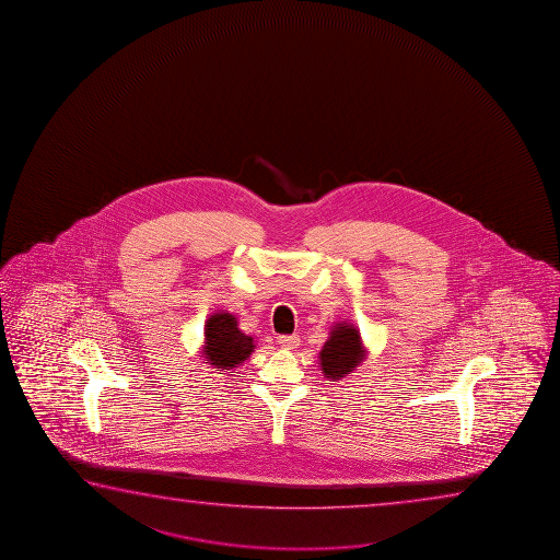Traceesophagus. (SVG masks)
<instances>
[{
  "label": "esophagus",
  "instance_id": "1",
  "mask_svg": "<svg viewBox=\"0 0 560 560\" xmlns=\"http://www.w3.org/2000/svg\"><path fill=\"white\" fill-rule=\"evenodd\" d=\"M277 342L284 350H296L300 346L299 335H283V337L277 338Z\"/></svg>",
  "mask_w": 560,
  "mask_h": 560
}]
</instances>
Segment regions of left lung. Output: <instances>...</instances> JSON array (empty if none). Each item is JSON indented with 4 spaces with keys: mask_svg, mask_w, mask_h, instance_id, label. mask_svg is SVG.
Returning <instances> with one entry per match:
<instances>
[{
    "mask_svg": "<svg viewBox=\"0 0 560 560\" xmlns=\"http://www.w3.org/2000/svg\"><path fill=\"white\" fill-rule=\"evenodd\" d=\"M368 348L353 323L335 322L319 352V368L327 381H342L368 360Z\"/></svg>",
    "mask_w": 560,
    "mask_h": 560,
    "instance_id": "1",
    "label": "left lung"
}]
</instances>
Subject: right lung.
<instances>
[{
	"label": "right lung",
	"mask_w": 560,
	"mask_h": 560,
	"mask_svg": "<svg viewBox=\"0 0 560 560\" xmlns=\"http://www.w3.org/2000/svg\"><path fill=\"white\" fill-rule=\"evenodd\" d=\"M256 342L250 335L238 329L235 315L218 310L205 322V340L200 358L215 371H233L253 355Z\"/></svg>",
	"instance_id": "obj_1"
}]
</instances>
